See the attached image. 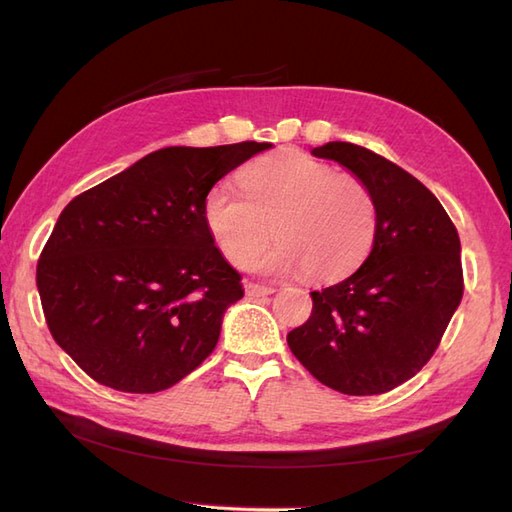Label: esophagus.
<instances>
[{
    "mask_svg": "<svg viewBox=\"0 0 512 512\" xmlns=\"http://www.w3.org/2000/svg\"><path fill=\"white\" fill-rule=\"evenodd\" d=\"M246 295L248 297H266V295H273L275 288L264 286V284H255V281H246Z\"/></svg>",
    "mask_w": 512,
    "mask_h": 512,
    "instance_id": "esophagus-1",
    "label": "esophagus"
}]
</instances>
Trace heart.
Returning a JSON list of instances; mask_svg holds the SVG:
<instances>
[{"instance_id":"b5f03b06","label":"heart","mask_w":512,"mask_h":512,"mask_svg":"<svg viewBox=\"0 0 512 512\" xmlns=\"http://www.w3.org/2000/svg\"><path fill=\"white\" fill-rule=\"evenodd\" d=\"M204 222L228 262L246 266L273 234L280 244L253 263L270 275L343 279L372 253L378 204L367 182L301 151H279L239 171V191L215 184Z\"/></svg>"}]
</instances>
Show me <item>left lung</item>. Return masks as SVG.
<instances>
[{"mask_svg": "<svg viewBox=\"0 0 512 512\" xmlns=\"http://www.w3.org/2000/svg\"><path fill=\"white\" fill-rule=\"evenodd\" d=\"M378 204L372 253L354 275L310 292V319L288 332L308 372L341 394L376 396L429 363L464 292L458 228L420 180L361 145L328 143Z\"/></svg>", "mask_w": 512, "mask_h": 512, "instance_id": "left-lung-1", "label": "left lung"}]
</instances>
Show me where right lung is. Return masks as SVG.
I'll list each match as a JSON object with an SVG mask.
<instances>
[{"mask_svg": "<svg viewBox=\"0 0 512 512\" xmlns=\"http://www.w3.org/2000/svg\"><path fill=\"white\" fill-rule=\"evenodd\" d=\"M268 147L158 149L61 211L37 264L41 308L96 383L156 394L215 350L244 288L206 228L204 198Z\"/></svg>", "mask_w": 512, "mask_h": 512, "instance_id": "1", "label": "right lung"}]
</instances>
